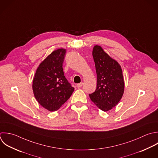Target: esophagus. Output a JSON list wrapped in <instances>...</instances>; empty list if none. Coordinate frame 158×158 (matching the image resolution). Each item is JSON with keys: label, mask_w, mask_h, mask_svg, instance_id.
<instances>
[{"label": "esophagus", "mask_w": 158, "mask_h": 158, "mask_svg": "<svg viewBox=\"0 0 158 158\" xmlns=\"http://www.w3.org/2000/svg\"><path fill=\"white\" fill-rule=\"evenodd\" d=\"M82 85H83V83H82V82H81V83L77 84L76 85H77V87L78 88H79V87H81L82 86Z\"/></svg>", "instance_id": "obj_1"}]
</instances>
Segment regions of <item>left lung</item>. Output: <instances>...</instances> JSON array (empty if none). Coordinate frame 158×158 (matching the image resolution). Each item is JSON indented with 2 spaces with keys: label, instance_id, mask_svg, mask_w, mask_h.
<instances>
[{
  "label": "left lung",
  "instance_id": "obj_1",
  "mask_svg": "<svg viewBox=\"0 0 158 158\" xmlns=\"http://www.w3.org/2000/svg\"><path fill=\"white\" fill-rule=\"evenodd\" d=\"M92 55L97 84L95 91L89 97L100 110L108 111L118 105L124 94L125 85L122 68L100 45L94 47Z\"/></svg>",
  "mask_w": 158,
  "mask_h": 158
}]
</instances>
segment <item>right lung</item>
Segmentation results:
<instances>
[{"instance_id":"1","label":"right lung","mask_w":158,"mask_h":158,"mask_svg":"<svg viewBox=\"0 0 158 158\" xmlns=\"http://www.w3.org/2000/svg\"><path fill=\"white\" fill-rule=\"evenodd\" d=\"M66 49L53 51L38 66L32 82V90L37 102L50 111L58 110L74 90L63 69Z\"/></svg>"}]
</instances>
